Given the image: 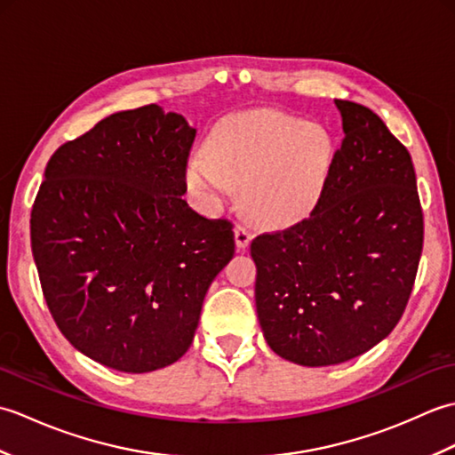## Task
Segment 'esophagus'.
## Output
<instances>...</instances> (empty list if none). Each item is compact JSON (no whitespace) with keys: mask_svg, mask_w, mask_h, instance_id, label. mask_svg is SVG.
I'll return each mask as SVG.
<instances>
[{"mask_svg":"<svg viewBox=\"0 0 455 455\" xmlns=\"http://www.w3.org/2000/svg\"><path fill=\"white\" fill-rule=\"evenodd\" d=\"M235 240H236L238 250H244L250 244V240H252V233H250L244 225H236L235 227Z\"/></svg>","mask_w":455,"mask_h":455,"instance_id":"esophagus-1","label":"esophagus"}]
</instances>
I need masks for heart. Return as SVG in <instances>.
I'll return each mask as SVG.
<instances>
[{
    "instance_id": "obj_1",
    "label": "heart",
    "mask_w": 455,
    "mask_h": 455,
    "mask_svg": "<svg viewBox=\"0 0 455 455\" xmlns=\"http://www.w3.org/2000/svg\"><path fill=\"white\" fill-rule=\"evenodd\" d=\"M334 139L321 123L275 109L220 119L205 156L188 164L189 186L201 193L244 188L248 211L269 225H287L311 211L331 178Z\"/></svg>"
}]
</instances>
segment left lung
Here are the masks:
<instances>
[{
  "label": "left lung",
  "instance_id": "1",
  "mask_svg": "<svg viewBox=\"0 0 455 455\" xmlns=\"http://www.w3.org/2000/svg\"><path fill=\"white\" fill-rule=\"evenodd\" d=\"M334 103L344 139L321 199L307 219L250 246L266 342L308 367L347 362L391 334L424 240L409 150L371 109Z\"/></svg>",
  "mask_w": 455,
  "mask_h": 455
}]
</instances>
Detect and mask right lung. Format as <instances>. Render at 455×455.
<instances>
[{
  "instance_id": "right-lung-1",
  "label": "right lung",
  "mask_w": 455,
  "mask_h": 455,
  "mask_svg": "<svg viewBox=\"0 0 455 455\" xmlns=\"http://www.w3.org/2000/svg\"><path fill=\"white\" fill-rule=\"evenodd\" d=\"M196 132L150 103L109 115L46 164L31 211L44 301L66 340L113 370L178 362L235 256L233 222L181 197Z\"/></svg>"
}]
</instances>
